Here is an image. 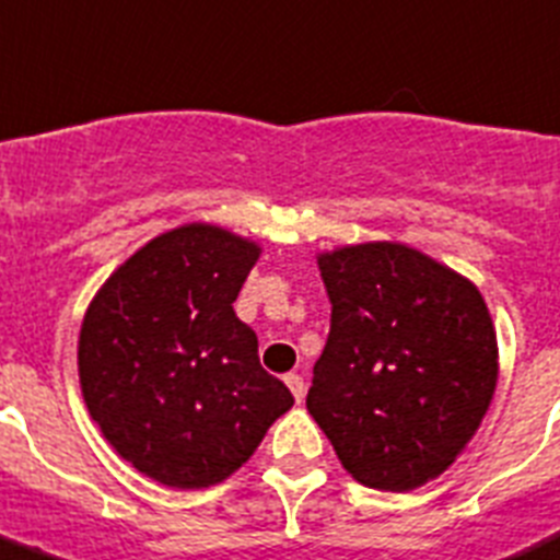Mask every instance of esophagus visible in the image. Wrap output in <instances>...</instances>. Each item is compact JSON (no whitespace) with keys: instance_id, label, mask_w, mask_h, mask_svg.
<instances>
[{"instance_id":"obj_1","label":"esophagus","mask_w":560,"mask_h":560,"mask_svg":"<svg viewBox=\"0 0 560 560\" xmlns=\"http://www.w3.org/2000/svg\"><path fill=\"white\" fill-rule=\"evenodd\" d=\"M284 384L290 386L292 398H295L298 404H301V400H304V395H306V381H304V375L287 373V375H284Z\"/></svg>"}]
</instances>
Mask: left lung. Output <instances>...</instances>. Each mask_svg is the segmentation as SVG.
<instances>
[{
	"instance_id": "obj_1",
	"label": "left lung",
	"mask_w": 560,
	"mask_h": 560,
	"mask_svg": "<svg viewBox=\"0 0 560 560\" xmlns=\"http://www.w3.org/2000/svg\"><path fill=\"white\" fill-rule=\"evenodd\" d=\"M331 328L306 409L359 483L445 472L498 386V334L472 281L400 243L320 254Z\"/></svg>"
}]
</instances>
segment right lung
<instances>
[{
    "label": "right lung",
    "mask_w": 560,
    "mask_h": 560,
    "mask_svg": "<svg viewBox=\"0 0 560 560\" xmlns=\"http://www.w3.org/2000/svg\"><path fill=\"white\" fill-rule=\"evenodd\" d=\"M256 259L248 240L187 223L129 256L88 306L77 353L88 411L160 483H221L295 404L234 315Z\"/></svg>",
    "instance_id": "right-lung-1"
}]
</instances>
